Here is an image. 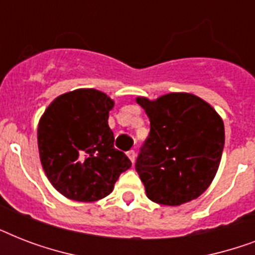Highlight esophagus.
Returning <instances> with one entry per match:
<instances>
[{
  "label": "esophagus",
  "mask_w": 255,
  "mask_h": 255,
  "mask_svg": "<svg viewBox=\"0 0 255 255\" xmlns=\"http://www.w3.org/2000/svg\"><path fill=\"white\" fill-rule=\"evenodd\" d=\"M127 156L129 157V160H131L132 163H135V160H136V152L135 151H128L127 152Z\"/></svg>",
  "instance_id": "34e87169"
}]
</instances>
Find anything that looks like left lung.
Here are the masks:
<instances>
[{"label": "left lung", "mask_w": 255, "mask_h": 255, "mask_svg": "<svg viewBox=\"0 0 255 255\" xmlns=\"http://www.w3.org/2000/svg\"><path fill=\"white\" fill-rule=\"evenodd\" d=\"M136 102L145 110L151 131L136 160L148 198L177 206L201 196L221 161L225 128L209 103L188 92H170Z\"/></svg>", "instance_id": "8db88e82"}]
</instances>
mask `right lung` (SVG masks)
I'll return each instance as SVG.
<instances>
[{
  "instance_id": "add662e5",
  "label": "right lung",
  "mask_w": 255,
  "mask_h": 255,
  "mask_svg": "<svg viewBox=\"0 0 255 255\" xmlns=\"http://www.w3.org/2000/svg\"><path fill=\"white\" fill-rule=\"evenodd\" d=\"M114 100L94 88L66 92L50 103L38 124L41 164L53 186L74 201L111 193L131 160L114 147L108 114Z\"/></svg>"
}]
</instances>
